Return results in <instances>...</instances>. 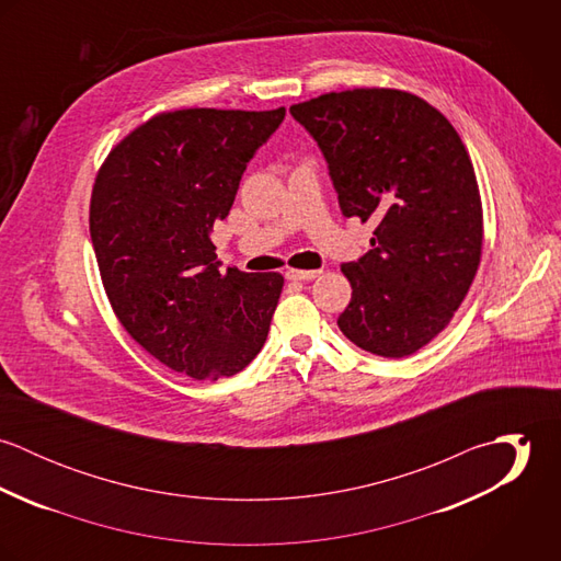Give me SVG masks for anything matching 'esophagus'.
Masks as SVG:
<instances>
[{
	"label": "esophagus",
	"instance_id": "obj_1",
	"mask_svg": "<svg viewBox=\"0 0 561 561\" xmlns=\"http://www.w3.org/2000/svg\"><path fill=\"white\" fill-rule=\"evenodd\" d=\"M321 270H287L289 280H313L320 276Z\"/></svg>",
	"mask_w": 561,
	"mask_h": 561
}]
</instances>
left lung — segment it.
Returning a JSON list of instances; mask_svg holds the SVG:
<instances>
[{"mask_svg": "<svg viewBox=\"0 0 561 561\" xmlns=\"http://www.w3.org/2000/svg\"><path fill=\"white\" fill-rule=\"evenodd\" d=\"M289 112L318 142L343 216L376 225L371 250L341 265L352 285L341 332L385 358L414 354L451 321L480 265V187L458 131L391 88L328 92Z\"/></svg>", "mask_w": 561, "mask_h": 561, "instance_id": "8db88e82", "label": "left lung"}]
</instances>
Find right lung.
Wrapping results in <instances>:
<instances>
[{"label": "right lung", "mask_w": 561, "mask_h": 561, "mask_svg": "<svg viewBox=\"0 0 561 561\" xmlns=\"http://www.w3.org/2000/svg\"><path fill=\"white\" fill-rule=\"evenodd\" d=\"M283 118L285 107L163 112L94 179L90 238L110 305L151 356L194 380L236 376L267 339L283 276L222 274L209 236Z\"/></svg>", "instance_id": "right-lung-1"}]
</instances>
